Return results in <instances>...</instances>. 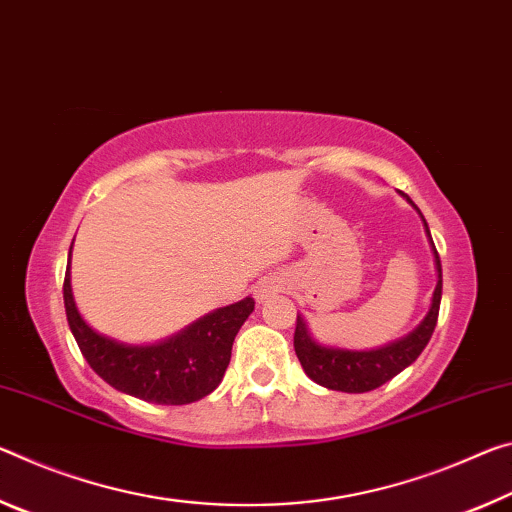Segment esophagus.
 <instances>
[{"label": "esophagus", "instance_id": "1", "mask_svg": "<svg viewBox=\"0 0 512 512\" xmlns=\"http://www.w3.org/2000/svg\"><path fill=\"white\" fill-rule=\"evenodd\" d=\"M276 292H281L279 281H274V279H263V281L258 283V286H256V299H258V301L270 299L272 295H276Z\"/></svg>", "mask_w": 512, "mask_h": 512}]
</instances>
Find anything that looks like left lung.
I'll list each match as a JSON object with an SVG mask.
<instances>
[{"label": "left lung", "mask_w": 512, "mask_h": 512, "mask_svg": "<svg viewBox=\"0 0 512 512\" xmlns=\"http://www.w3.org/2000/svg\"><path fill=\"white\" fill-rule=\"evenodd\" d=\"M424 226L426 231H429L426 220H424ZM433 254H435V267H438V286H435V292H433L429 315H426L424 322L417 326L413 333H408L404 340H397L388 347L372 349V351L322 347L317 345L311 335H308L304 320L297 315L295 354L299 358L301 367H304V372L311 376L315 383H320L329 390L370 392V390L381 388V385L388 383L390 379H395V376L401 370H406L410 363H415L417 356H420L424 347L429 345L431 335L435 331V324H438V313H440L442 265H440V256L435 245H433Z\"/></svg>", "instance_id": "left-lung-1"}]
</instances>
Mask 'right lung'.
I'll return each instance as SVG.
<instances>
[{"mask_svg":"<svg viewBox=\"0 0 512 512\" xmlns=\"http://www.w3.org/2000/svg\"><path fill=\"white\" fill-rule=\"evenodd\" d=\"M63 301L67 324L92 370L115 390L163 406L192 404L211 395L229 367L236 333L254 311V299L247 297L201 317L170 340L133 347L99 335L83 322L72 299L70 267L63 281Z\"/></svg>","mask_w":512,"mask_h":512,"instance_id":"add662e5","label":"right lung"}]
</instances>
